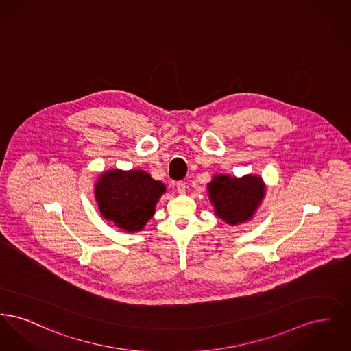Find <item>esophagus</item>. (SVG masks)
I'll return each instance as SVG.
<instances>
[{
	"label": "esophagus",
	"mask_w": 351,
	"mask_h": 351,
	"mask_svg": "<svg viewBox=\"0 0 351 351\" xmlns=\"http://www.w3.org/2000/svg\"><path fill=\"white\" fill-rule=\"evenodd\" d=\"M185 188H186V185H185L184 182H178L176 183V189H178L179 193H185Z\"/></svg>",
	"instance_id": "esophagus-1"
}]
</instances>
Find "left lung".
<instances>
[{
  "mask_svg": "<svg viewBox=\"0 0 351 351\" xmlns=\"http://www.w3.org/2000/svg\"><path fill=\"white\" fill-rule=\"evenodd\" d=\"M215 215L230 226H238L254 217L266 196V184L259 175L242 178L218 173L206 185Z\"/></svg>",
  "mask_w": 351,
  "mask_h": 351,
  "instance_id": "8db88e82",
  "label": "left lung"
}]
</instances>
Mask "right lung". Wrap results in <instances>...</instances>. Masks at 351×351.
<instances>
[{
	"instance_id": "1",
	"label": "right lung",
	"mask_w": 351,
	"mask_h": 351,
	"mask_svg": "<svg viewBox=\"0 0 351 351\" xmlns=\"http://www.w3.org/2000/svg\"><path fill=\"white\" fill-rule=\"evenodd\" d=\"M163 193L166 185L143 169H108L95 184L101 216L126 233L145 228Z\"/></svg>"
}]
</instances>
